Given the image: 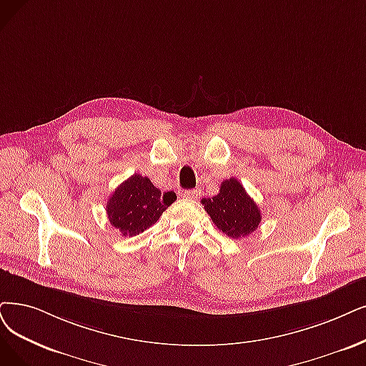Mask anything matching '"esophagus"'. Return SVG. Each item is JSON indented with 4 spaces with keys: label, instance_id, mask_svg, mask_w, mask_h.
Returning a JSON list of instances; mask_svg holds the SVG:
<instances>
[{
    "label": "esophagus",
    "instance_id": "34e87169",
    "mask_svg": "<svg viewBox=\"0 0 366 366\" xmlns=\"http://www.w3.org/2000/svg\"><path fill=\"white\" fill-rule=\"evenodd\" d=\"M183 198H191V199H197L198 197H199V191H183L182 194H180Z\"/></svg>",
    "mask_w": 366,
    "mask_h": 366
}]
</instances>
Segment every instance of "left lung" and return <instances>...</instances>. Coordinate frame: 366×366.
Listing matches in <instances>:
<instances>
[{"label":"left lung","mask_w":366,"mask_h":366,"mask_svg":"<svg viewBox=\"0 0 366 366\" xmlns=\"http://www.w3.org/2000/svg\"><path fill=\"white\" fill-rule=\"evenodd\" d=\"M201 202L213 224L231 239L249 236L261 222L258 206L246 194L243 184L234 177L222 182L217 195L202 198Z\"/></svg>","instance_id":"obj_1"}]
</instances>
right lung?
<instances>
[{
  "label": "right lung",
  "mask_w": 366,
  "mask_h": 366,
  "mask_svg": "<svg viewBox=\"0 0 366 366\" xmlns=\"http://www.w3.org/2000/svg\"><path fill=\"white\" fill-rule=\"evenodd\" d=\"M177 199L175 194H162L149 177L134 174L111 194L107 202V214L114 228L123 237L137 234L156 224L168 206Z\"/></svg>",
  "instance_id": "add662e5"
}]
</instances>
